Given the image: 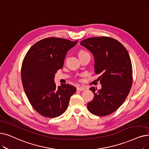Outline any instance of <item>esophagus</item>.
<instances>
[{"instance_id":"esophagus-1","label":"esophagus","mask_w":149,"mask_h":149,"mask_svg":"<svg viewBox=\"0 0 149 149\" xmlns=\"http://www.w3.org/2000/svg\"><path fill=\"white\" fill-rule=\"evenodd\" d=\"M86 89L85 88L82 87V86H80L77 88V91H85Z\"/></svg>"}]
</instances>
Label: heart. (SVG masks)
Masks as SVG:
<instances>
[{"label":"heart","mask_w":149,"mask_h":149,"mask_svg":"<svg viewBox=\"0 0 149 149\" xmlns=\"http://www.w3.org/2000/svg\"><path fill=\"white\" fill-rule=\"evenodd\" d=\"M87 54H88V53L86 52V51L83 50H80V51L79 52V56H82V55H84Z\"/></svg>","instance_id":"heart-1"}]
</instances>
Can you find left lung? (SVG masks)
<instances>
[{"instance_id": "1", "label": "left lung", "mask_w": 149, "mask_h": 149, "mask_svg": "<svg viewBox=\"0 0 149 149\" xmlns=\"http://www.w3.org/2000/svg\"><path fill=\"white\" fill-rule=\"evenodd\" d=\"M80 44L93 55L95 73L101 74L98 79L101 89H89L94 97L87 104L88 110L99 116L110 114L120 107L130 91L133 70L130 56L120 42L109 37L90 38Z\"/></svg>"}]
</instances>
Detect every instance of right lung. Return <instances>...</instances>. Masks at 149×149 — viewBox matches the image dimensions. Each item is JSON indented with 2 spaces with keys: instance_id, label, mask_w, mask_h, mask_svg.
I'll list each match as a JSON object with an SVG mask.
<instances>
[{
  "instance_id": "add662e5",
  "label": "right lung",
  "mask_w": 149,
  "mask_h": 149,
  "mask_svg": "<svg viewBox=\"0 0 149 149\" xmlns=\"http://www.w3.org/2000/svg\"><path fill=\"white\" fill-rule=\"evenodd\" d=\"M78 40L47 38L36 42L27 52L22 62L21 79L31 105L41 115L54 118L65 112L76 88L69 84L56 86L57 70L62 69L68 51Z\"/></svg>"
}]
</instances>
